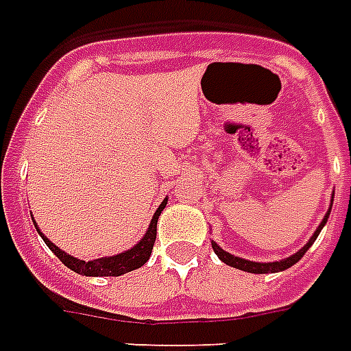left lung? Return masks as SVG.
<instances>
[{
    "label": "left lung",
    "instance_id": "1",
    "mask_svg": "<svg viewBox=\"0 0 351 351\" xmlns=\"http://www.w3.org/2000/svg\"><path fill=\"white\" fill-rule=\"evenodd\" d=\"M329 213H331V207H329L328 213H326V216H324V220L320 222V226L316 228L315 235L311 237L309 242H307V244H305V246L302 247L300 252H296V254L291 255V257H287V259L276 261V263H255V261H246V259H241V257H235V255L228 254V252H226V250H222V247L218 246L216 242H213V250H215V254L220 257V261H222V263H226V265H229V266H233V268H239V270H242V272H250V274L281 272V270H287V268H291L292 265H296L298 261L304 257L305 252H307V250L313 246V242L316 241L318 233L322 231V228L326 226V222H328Z\"/></svg>",
    "mask_w": 351,
    "mask_h": 351
}]
</instances>
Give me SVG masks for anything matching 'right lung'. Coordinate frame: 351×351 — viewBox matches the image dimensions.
I'll use <instances>...</instances> for the list:
<instances>
[{"label":"right lung","instance_id":"right-lung-1","mask_svg":"<svg viewBox=\"0 0 351 351\" xmlns=\"http://www.w3.org/2000/svg\"><path fill=\"white\" fill-rule=\"evenodd\" d=\"M166 202H168V197L159 205V209L155 210V215L154 218H152V223H149V228H147L146 235L142 237L141 242H138L136 246H133L131 250H128V252H123V254L112 255V257H101V259L94 261H81L77 259V257L68 255L66 252H62L60 247L55 246L53 242L49 241L47 237H44V233H42L40 229L36 228L35 220H33V223H35L38 235L44 239L47 247H49V250H51V252H53V254L75 274L92 276V278H97V276H99V278H101V276H122V274L141 268V266L146 265L147 259H149L152 250H154L155 239H157V220H159L160 210L166 207Z\"/></svg>","mask_w":351,"mask_h":351}]
</instances>
